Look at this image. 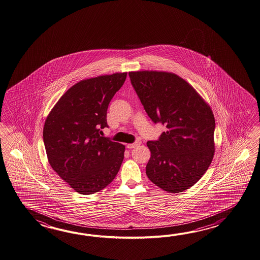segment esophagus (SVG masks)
Instances as JSON below:
<instances>
[{"label":"esophagus","mask_w":260,"mask_h":260,"mask_svg":"<svg viewBox=\"0 0 260 260\" xmlns=\"http://www.w3.org/2000/svg\"><path fill=\"white\" fill-rule=\"evenodd\" d=\"M140 144H141V141L138 139V140H137L135 143L128 144L127 148L128 149H134V148H137V147H138Z\"/></svg>","instance_id":"1"}]
</instances>
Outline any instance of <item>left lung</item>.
Listing matches in <instances>:
<instances>
[{
	"instance_id": "left-lung-1",
	"label": "left lung",
	"mask_w": 260,
	"mask_h": 260,
	"mask_svg": "<svg viewBox=\"0 0 260 260\" xmlns=\"http://www.w3.org/2000/svg\"><path fill=\"white\" fill-rule=\"evenodd\" d=\"M148 116L165 124L158 140L148 141L149 180L177 193L192 187L214 157L216 122L210 107L182 78L164 72H129Z\"/></svg>"
}]
</instances>
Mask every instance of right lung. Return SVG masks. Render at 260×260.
<instances>
[{"mask_svg":"<svg viewBox=\"0 0 260 260\" xmlns=\"http://www.w3.org/2000/svg\"><path fill=\"white\" fill-rule=\"evenodd\" d=\"M126 72L83 80L57 101L44 122V147L51 167L80 194L106 188L122 166L124 146L101 137L108 107Z\"/></svg>","mask_w":260,"mask_h":260,"instance_id":"right-lung-1","label":"right lung"}]
</instances>
